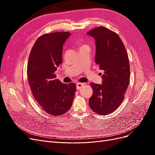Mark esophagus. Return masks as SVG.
I'll return each mask as SVG.
<instances>
[{"mask_svg":"<svg viewBox=\"0 0 155 155\" xmlns=\"http://www.w3.org/2000/svg\"><path fill=\"white\" fill-rule=\"evenodd\" d=\"M83 85H84L83 83H76V88H77V90H79V89L81 88V87L83 86Z\"/></svg>","mask_w":155,"mask_h":155,"instance_id":"obj_1","label":"esophagus"}]
</instances>
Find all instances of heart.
Instances as JSON below:
<instances>
[{
    "label": "heart",
    "instance_id": "b5f03b06",
    "mask_svg": "<svg viewBox=\"0 0 155 155\" xmlns=\"http://www.w3.org/2000/svg\"><path fill=\"white\" fill-rule=\"evenodd\" d=\"M86 46H88L86 45H81V48H83V47H86Z\"/></svg>",
    "mask_w": 155,
    "mask_h": 155
}]
</instances>
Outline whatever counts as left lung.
Wrapping results in <instances>:
<instances>
[{
  "mask_svg": "<svg viewBox=\"0 0 155 155\" xmlns=\"http://www.w3.org/2000/svg\"><path fill=\"white\" fill-rule=\"evenodd\" d=\"M87 34L95 40V62L104 71L101 85L91 83L93 94L89 106L97 114L107 115L118 109L124 99L129 83L128 55L118 34L105 27L96 28Z\"/></svg>",
  "mask_w": 155,
  "mask_h": 155,
  "instance_id": "obj_1",
  "label": "left lung"
}]
</instances>
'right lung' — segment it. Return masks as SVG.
Segmentation results:
<instances>
[{"label":"right lung","instance_id":"1","mask_svg":"<svg viewBox=\"0 0 155 155\" xmlns=\"http://www.w3.org/2000/svg\"><path fill=\"white\" fill-rule=\"evenodd\" d=\"M69 32H55L39 37L30 51L27 73L35 100L46 113L61 115L72 105L76 85L64 84L54 72L63 61V46Z\"/></svg>","mask_w":155,"mask_h":155}]
</instances>
